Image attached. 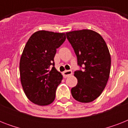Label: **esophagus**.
<instances>
[{"instance_id": "obj_1", "label": "esophagus", "mask_w": 128, "mask_h": 128, "mask_svg": "<svg viewBox=\"0 0 128 128\" xmlns=\"http://www.w3.org/2000/svg\"><path fill=\"white\" fill-rule=\"evenodd\" d=\"M72 74V71L71 70H65L64 72H63V76H64V78H67L68 76L71 75Z\"/></svg>"}]
</instances>
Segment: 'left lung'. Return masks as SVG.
Returning <instances> with one entry per match:
<instances>
[{
  "label": "left lung",
  "instance_id": "1",
  "mask_svg": "<svg viewBox=\"0 0 128 128\" xmlns=\"http://www.w3.org/2000/svg\"><path fill=\"white\" fill-rule=\"evenodd\" d=\"M77 57L80 69L74 72L78 84L71 89L74 99L91 102L99 97L109 78L111 57L103 38L91 30L66 33Z\"/></svg>",
  "mask_w": 128,
  "mask_h": 128
}]
</instances>
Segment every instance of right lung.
Segmentation results:
<instances>
[{
	"label": "right lung",
	"instance_id": "obj_1",
	"mask_svg": "<svg viewBox=\"0 0 128 128\" xmlns=\"http://www.w3.org/2000/svg\"><path fill=\"white\" fill-rule=\"evenodd\" d=\"M65 40V33L40 30L26 44L20 60L21 84L27 98L35 104L48 105L55 99L62 76L54 67V58Z\"/></svg>",
	"mask_w": 128,
	"mask_h": 128
}]
</instances>
